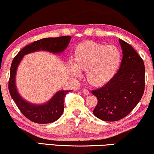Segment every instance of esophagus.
<instances>
[{"instance_id":"1","label":"esophagus","mask_w":154,"mask_h":154,"mask_svg":"<svg viewBox=\"0 0 154 154\" xmlns=\"http://www.w3.org/2000/svg\"><path fill=\"white\" fill-rule=\"evenodd\" d=\"M83 93L84 94H86V95H88L89 94H90V91H89L88 90V89H86V88H84L83 90Z\"/></svg>"}]
</instances>
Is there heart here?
<instances>
[{"label":"heart","instance_id":"obj_1","mask_svg":"<svg viewBox=\"0 0 154 154\" xmlns=\"http://www.w3.org/2000/svg\"><path fill=\"white\" fill-rule=\"evenodd\" d=\"M122 54L113 45H106L87 41L77 46L75 61L70 62V70L74 76L87 70V79L94 86H103L113 79L120 67Z\"/></svg>","mask_w":154,"mask_h":154}]
</instances>
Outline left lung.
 Here are the masks:
<instances>
[{"label":"left lung","mask_w":154,"mask_h":154,"mask_svg":"<svg viewBox=\"0 0 154 154\" xmlns=\"http://www.w3.org/2000/svg\"><path fill=\"white\" fill-rule=\"evenodd\" d=\"M119 43L123 55L119 70L109 82L91 91L98 99L94 114L105 121H116L129 114L145 88L143 59L128 43L121 39Z\"/></svg>","instance_id":"8db88e82"}]
</instances>
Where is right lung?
Returning <instances> with one entry per match:
<instances>
[{"label":"right lung","mask_w":154,"mask_h":154,"mask_svg":"<svg viewBox=\"0 0 154 154\" xmlns=\"http://www.w3.org/2000/svg\"><path fill=\"white\" fill-rule=\"evenodd\" d=\"M70 35L57 38H45L28 44L18 52L13 58L11 66L8 90L20 112L30 121L37 123H49L58 120L64 110V98L70 91H60L51 99L43 105H34L28 103L20 97L16 86V73L19 63L24 55L36 51H47L59 54L67 48L71 41Z\"/></svg>","instance_id":"obj_1"}]
</instances>
